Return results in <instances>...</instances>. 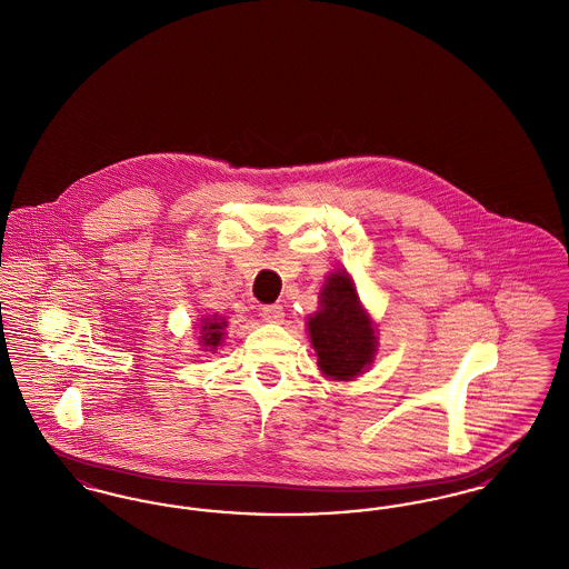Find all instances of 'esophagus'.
<instances>
[{
    "label": "esophagus",
    "instance_id": "esophagus-1",
    "mask_svg": "<svg viewBox=\"0 0 569 569\" xmlns=\"http://www.w3.org/2000/svg\"><path fill=\"white\" fill-rule=\"evenodd\" d=\"M262 318L267 322H281L283 320V307L281 305H267V307H262Z\"/></svg>",
    "mask_w": 569,
    "mask_h": 569
}]
</instances>
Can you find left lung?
Here are the masks:
<instances>
[{
  "instance_id": "1",
  "label": "left lung",
  "mask_w": 569,
  "mask_h": 569,
  "mask_svg": "<svg viewBox=\"0 0 569 569\" xmlns=\"http://www.w3.org/2000/svg\"><path fill=\"white\" fill-rule=\"evenodd\" d=\"M320 302L322 309L307 322L320 369L332 379L360 376L373 362L378 341L350 274L332 272L326 279Z\"/></svg>"
}]
</instances>
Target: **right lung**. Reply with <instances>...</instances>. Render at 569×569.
Returning a JSON list of instances; mask_svg holds the SVG:
<instances>
[{
	"label": "right lung",
	"instance_id": "1",
	"mask_svg": "<svg viewBox=\"0 0 569 569\" xmlns=\"http://www.w3.org/2000/svg\"><path fill=\"white\" fill-rule=\"evenodd\" d=\"M202 348H211V350H216L217 346H219V341H221V337H223V332H221V328L226 326V322L219 318V320H204L202 322ZM209 352V350H207Z\"/></svg>",
	"mask_w": 569,
	"mask_h": 569
}]
</instances>
